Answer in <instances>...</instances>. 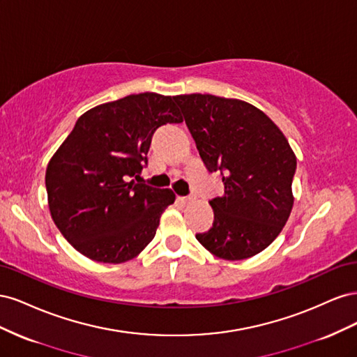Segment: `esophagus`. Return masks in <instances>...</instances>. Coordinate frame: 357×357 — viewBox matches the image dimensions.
<instances>
[{
    "label": "esophagus",
    "mask_w": 357,
    "mask_h": 357,
    "mask_svg": "<svg viewBox=\"0 0 357 357\" xmlns=\"http://www.w3.org/2000/svg\"><path fill=\"white\" fill-rule=\"evenodd\" d=\"M183 204H189L190 201H193V197H181V198H178Z\"/></svg>",
    "instance_id": "1"
}]
</instances>
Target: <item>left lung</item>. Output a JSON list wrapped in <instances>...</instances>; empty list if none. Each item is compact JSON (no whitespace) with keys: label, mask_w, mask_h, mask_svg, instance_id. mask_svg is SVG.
<instances>
[{"label":"left lung","mask_w":357,"mask_h":357,"mask_svg":"<svg viewBox=\"0 0 357 357\" xmlns=\"http://www.w3.org/2000/svg\"><path fill=\"white\" fill-rule=\"evenodd\" d=\"M201 159L225 186L213 198V226L197 240L226 261L252 257L271 244L291 207L296 156L286 137L255 105L208 93L172 96Z\"/></svg>","instance_id":"1"}]
</instances>
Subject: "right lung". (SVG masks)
<instances>
[{
	"label": "right lung",
	"instance_id": "add662e5",
	"mask_svg": "<svg viewBox=\"0 0 357 357\" xmlns=\"http://www.w3.org/2000/svg\"><path fill=\"white\" fill-rule=\"evenodd\" d=\"M171 96L128 95L82 114L50 159L52 219L66 240L96 262L122 264L153 240L171 189L139 181L156 129L180 123Z\"/></svg>",
	"mask_w": 357,
	"mask_h": 357
}]
</instances>
